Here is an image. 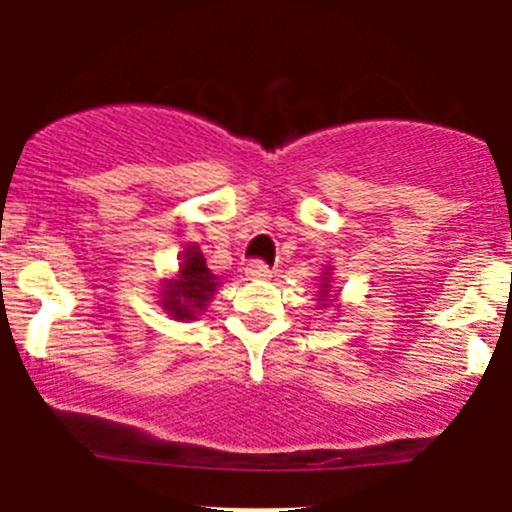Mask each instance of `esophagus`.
I'll return each instance as SVG.
<instances>
[{
	"label": "esophagus",
	"mask_w": 512,
	"mask_h": 512,
	"mask_svg": "<svg viewBox=\"0 0 512 512\" xmlns=\"http://www.w3.org/2000/svg\"><path fill=\"white\" fill-rule=\"evenodd\" d=\"M247 277H252V280H267V277H272V270L270 265H265L262 260H252L250 265H247Z\"/></svg>",
	"instance_id": "34e87169"
}]
</instances>
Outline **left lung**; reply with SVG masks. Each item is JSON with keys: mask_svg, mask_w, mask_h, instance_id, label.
<instances>
[{"mask_svg": "<svg viewBox=\"0 0 512 512\" xmlns=\"http://www.w3.org/2000/svg\"><path fill=\"white\" fill-rule=\"evenodd\" d=\"M327 277H324V285H322V289H319V292H322V299H319V302H322L324 304V307H327V302H324V297H327V294H329V285H327Z\"/></svg>", "mask_w": 512, "mask_h": 512, "instance_id": "1", "label": "left lung"}]
</instances>
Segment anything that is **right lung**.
I'll return each instance as SVG.
<instances>
[{
	"label": "right lung",
	"instance_id": "right-lung-1",
	"mask_svg": "<svg viewBox=\"0 0 512 512\" xmlns=\"http://www.w3.org/2000/svg\"><path fill=\"white\" fill-rule=\"evenodd\" d=\"M215 287H218V275L208 270L200 247L190 245L180 265V277L165 285L160 304L175 319H195V314L203 312L205 304L210 302Z\"/></svg>",
	"mask_w": 512,
	"mask_h": 512
}]
</instances>
